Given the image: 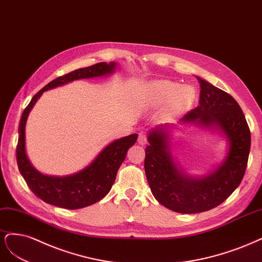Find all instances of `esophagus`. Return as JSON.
Wrapping results in <instances>:
<instances>
[{"label":"esophagus","instance_id":"esophagus-1","mask_svg":"<svg viewBox=\"0 0 262 262\" xmlns=\"http://www.w3.org/2000/svg\"><path fill=\"white\" fill-rule=\"evenodd\" d=\"M147 138H148L147 133L141 130L138 135V142L140 143V145H145V143L147 142Z\"/></svg>","mask_w":262,"mask_h":262}]
</instances>
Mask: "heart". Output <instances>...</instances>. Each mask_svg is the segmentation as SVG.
Returning <instances> with one entry per match:
<instances>
[{
    "instance_id": "heart-1",
    "label": "heart",
    "mask_w": 262,
    "mask_h": 262,
    "mask_svg": "<svg viewBox=\"0 0 262 262\" xmlns=\"http://www.w3.org/2000/svg\"><path fill=\"white\" fill-rule=\"evenodd\" d=\"M150 101L155 105H162L171 100L174 112H182L195 98L196 91L190 86L180 87L179 83L170 80H158L150 85Z\"/></svg>"
}]
</instances>
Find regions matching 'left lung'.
Segmentation results:
<instances>
[{"mask_svg": "<svg viewBox=\"0 0 262 262\" xmlns=\"http://www.w3.org/2000/svg\"><path fill=\"white\" fill-rule=\"evenodd\" d=\"M197 79L199 105L181 122H193L204 127L219 126L230 141L224 162L202 179L185 176L173 162L167 135L161 128L150 132L145 150V172L155 198L180 213L204 212L229 198L243 180L250 150L249 126L239 104L227 92Z\"/></svg>", "mask_w": 262, "mask_h": 262, "instance_id": "left-lung-1", "label": "left lung"}]
</instances>
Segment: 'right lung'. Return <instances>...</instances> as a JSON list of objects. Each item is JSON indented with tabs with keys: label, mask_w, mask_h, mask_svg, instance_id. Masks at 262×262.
<instances>
[{
	"label": "right lung",
	"mask_w": 262,
	"mask_h": 262,
	"mask_svg": "<svg viewBox=\"0 0 262 262\" xmlns=\"http://www.w3.org/2000/svg\"><path fill=\"white\" fill-rule=\"evenodd\" d=\"M115 63H97L85 69H78L49 82L33 96L30 103L24 110L19 127L16 159L19 172L31 191L47 204L65 209H80L94 205L111 190L116 173L126 158L127 150L137 140L138 135L133 134L110 143L89 166L74 175L56 177L47 176L31 165L25 150V126L28 114L42 92L81 78L99 77L112 73Z\"/></svg>",
	"instance_id": "obj_1"
}]
</instances>
